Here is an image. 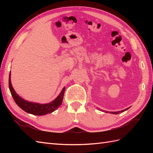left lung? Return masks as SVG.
Returning <instances> with one entry per match:
<instances>
[{"label": "left lung", "mask_w": 153, "mask_h": 153, "mask_svg": "<svg viewBox=\"0 0 153 153\" xmlns=\"http://www.w3.org/2000/svg\"><path fill=\"white\" fill-rule=\"evenodd\" d=\"M128 108H126V109H125V110H122V111H118V112H110V113H112V114H119V113H120V112H124L125 110H128Z\"/></svg>", "instance_id": "8db88e82"}]
</instances>
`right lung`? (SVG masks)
<instances>
[{
  "label": "right lung",
  "mask_w": 153,
  "mask_h": 153,
  "mask_svg": "<svg viewBox=\"0 0 153 153\" xmlns=\"http://www.w3.org/2000/svg\"><path fill=\"white\" fill-rule=\"evenodd\" d=\"M9 89L10 91V93L12 94V96L14 99L15 102L17 104L19 107L24 110L25 112L27 113L31 114L34 115H38V116H43L47 114L48 113H51L55 110L57 109L59 107L62 102L64 94L65 91V87H64L63 89L62 90L60 95H58L56 99L54 100L53 102L48 104H43V105H41V104L38 103H34V102H30L27 100H25L21 97H19L17 94L16 93L15 91L13 88L11 84L10 81V74L9 75Z\"/></svg>",
  "instance_id": "add662e5"
}]
</instances>
